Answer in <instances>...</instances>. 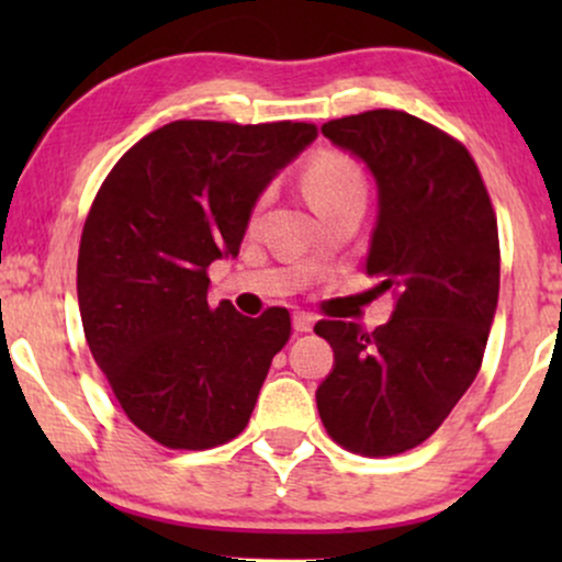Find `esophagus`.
<instances>
[{
    "instance_id": "esophagus-1",
    "label": "esophagus",
    "mask_w": 562,
    "mask_h": 562,
    "mask_svg": "<svg viewBox=\"0 0 562 562\" xmlns=\"http://www.w3.org/2000/svg\"><path fill=\"white\" fill-rule=\"evenodd\" d=\"M312 327H314L312 314H306V312H295L293 314V330L295 333H312Z\"/></svg>"
}]
</instances>
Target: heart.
Returning a JSON list of instances; mask_svg holds the SVG:
<instances>
[{
	"instance_id": "heart-1",
	"label": "heart",
	"mask_w": 562,
	"mask_h": 562,
	"mask_svg": "<svg viewBox=\"0 0 562 562\" xmlns=\"http://www.w3.org/2000/svg\"><path fill=\"white\" fill-rule=\"evenodd\" d=\"M303 192L314 211L325 214V211L338 209L351 200H364V179L351 160L325 153V156L314 158L303 171Z\"/></svg>"
}]
</instances>
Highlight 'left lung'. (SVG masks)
Here are the masks:
<instances>
[{"label": "left lung", "instance_id": "obj_1", "mask_svg": "<svg viewBox=\"0 0 562 562\" xmlns=\"http://www.w3.org/2000/svg\"><path fill=\"white\" fill-rule=\"evenodd\" d=\"M322 134L378 184L367 274L391 290L393 314L372 333L317 322L335 353L317 409L348 451L402 454L447 420L481 370L499 299L496 216L465 147L415 115L367 111Z\"/></svg>", "mask_w": 562, "mask_h": 562}]
</instances>
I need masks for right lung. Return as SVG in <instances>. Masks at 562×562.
Returning <instances> with one entry per match:
<instances>
[{"label":"right lung","mask_w":562,"mask_h":562,"mask_svg":"<svg viewBox=\"0 0 562 562\" xmlns=\"http://www.w3.org/2000/svg\"><path fill=\"white\" fill-rule=\"evenodd\" d=\"M317 126L173 121L126 153L97 192L79 248L89 351L142 434L211 449L248 425L290 314L209 306V267L235 259L256 200Z\"/></svg>","instance_id":"obj_1"}]
</instances>
